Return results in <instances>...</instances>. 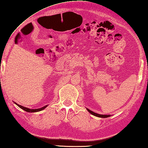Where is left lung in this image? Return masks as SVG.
<instances>
[{
  "mask_svg": "<svg viewBox=\"0 0 148 148\" xmlns=\"http://www.w3.org/2000/svg\"><path fill=\"white\" fill-rule=\"evenodd\" d=\"M87 110L90 112V114H92V115H94V116H98V117H100V118H107V117L111 116V115H109V114H108V115H107V114H100L96 113V112L90 111V110H89L87 108Z\"/></svg>",
  "mask_w": 148,
  "mask_h": 148,
  "instance_id": "1",
  "label": "left lung"
}]
</instances>
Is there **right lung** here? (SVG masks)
Segmentation results:
<instances>
[{
	"label": "right lung",
	"mask_w": 148,
	"mask_h": 148,
	"mask_svg": "<svg viewBox=\"0 0 148 148\" xmlns=\"http://www.w3.org/2000/svg\"><path fill=\"white\" fill-rule=\"evenodd\" d=\"M14 103H15L16 105H17V106L19 107L21 109H23V110H24V111H26V112H39V111H42V110L45 109L46 108V107L48 106H45L42 107H41V108H39V109H31L27 108V107H23V106H21V105H18V104H17V103H15V102H14Z\"/></svg>",
	"instance_id": "obj_1"
}]
</instances>
